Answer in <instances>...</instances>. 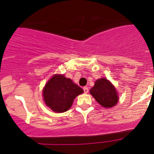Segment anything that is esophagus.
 Returning <instances> with one entry per match:
<instances>
[{"mask_svg": "<svg viewBox=\"0 0 154 154\" xmlns=\"http://www.w3.org/2000/svg\"><path fill=\"white\" fill-rule=\"evenodd\" d=\"M83 90H84V92L85 94L88 93L89 89H88V88H87V87H84V88H83Z\"/></svg>", "mask_w": 154, "mask_h": 154, "instance_id": "esophagus-1", "label": "esophagus"}]
</instances>
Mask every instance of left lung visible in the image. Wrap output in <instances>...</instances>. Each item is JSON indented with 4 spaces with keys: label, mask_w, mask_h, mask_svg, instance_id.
I'll return each instance as SVG.
<instances>
[{
    "label": "left lung",
    "mask_w": 154,
    "mask_h": 154,
    "mask_svg": "<svg viewBox=\"0 0 154 154\" xmlns=\"http://www.w3.org/2000/svg\"><path fill=\"white\" fill-rule=\"evenodd\" d=\"M90 93L103 107H113L119 100L114 85L106 78L97 79L95 85L90 89Z\"/></svg>",
    "instance_id": "8db88e82"
}]
</instances>
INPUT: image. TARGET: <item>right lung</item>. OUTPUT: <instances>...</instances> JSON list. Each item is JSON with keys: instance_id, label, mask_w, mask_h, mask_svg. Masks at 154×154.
Returning a JSON list of instances; mask_svg holds the SVG:
<instances>
[{"instance_id": "right-lung-1", "label": "right lung", "mask_w": 154, "mask_h": 154, "mask_svg": "<svg viewBox=\"0 0 154 154\" xmlns=\"http://www.w3.org/2000/svg\"><path fill=\"white\" fill-rule=\"evenodd\" d=\"M84 91L63 75H54L43 89L45 104L55 112H64L71 107L75 98Z\"/></svg>"}]
</instances>
